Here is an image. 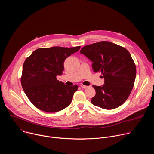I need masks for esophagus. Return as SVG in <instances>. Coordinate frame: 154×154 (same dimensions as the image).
Segmentation results:
<instances>
[{"label": "esophagus", "instance_id": "34e87169", "mask_svg": "<svg viewBox=\"0 0 154 154\" xmlns=\"http://www.w3.org/2000/svg\"><path fill=\"white\" fill-rule=\"evenodd\" d=\"M80 86L82 88H84V89H86V88H87L89 87L88 86H86V85H80Z\"/></svg>", "mask_w": 154, "mask_h": 154}]
</instances>
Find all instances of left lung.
Listing matches in <instances>:
<instances>
[{
    "label": "left lung",
    "mask_w": 154,
    "mask_h": 154,
    "mask_svg": "<svg viewBox=\"0 0 154 154\" xmlns=\"http://www.w3.org/2000/svg\"><path fill=\"white\" fill-rule=\"evenodd\" d=\"M80 52L91 61L93 71L104 78V85H93L96 95L91 103L106 109L124 103L132 90L137 72L129 52L113 42L100 41L84 46Z\"/></svg>",
    "instance_id": "obj_1"
}]
</instances>
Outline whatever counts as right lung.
<instances>
[{
	"instance_id": "right-lung-1",
	"label": "right lung",
	"mask_w": 154,
	"mask_h": 154,
	"mask_svg": "<svg viewBox=\"0 0 154 154\" xmlns=\"http://www.w3.org/2000/svg\"><path fill=\"white\" fill-rule=\"evenodd\" d=\"M75 48L52 47L35 50L26 58L20 79L30 101L41 110L54 113L68 106L78 86H69L57 79L64 71L65 59L77 52Z\"/></svg>"
}]
</instances>
